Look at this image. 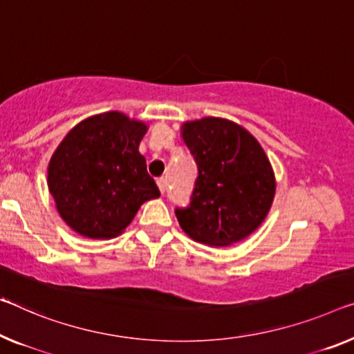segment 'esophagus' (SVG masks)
Listing matches in <instances>:
<instances>
[{
  "label": "esophagus",
  "mask_w": 354,
  "mask_h": 354,
  "mask_svg": "<svg viewBox=\"0 0 354 354\" xmlns=\"http://www.w3.org/2000/svg\"><path fill=\"white\" fill-rule=\"evenodd\" d=\"M156 185H158L160 192H161V193H165V189H166V178H165V177L156 178Z\"/></svg>",
  "instance_id": "1"
}]
</instances>
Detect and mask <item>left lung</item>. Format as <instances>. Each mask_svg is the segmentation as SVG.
<instances>
[{"instance_id":"left-lung-1","label":"left lung","mask_w":354,"mask_h":354,"mask_svg":"<svg viewBox=\"0 0 354 354\" xmlns=\"http://www.w3.org/2000/svg\"><path fill=\"white\" fill-rule=\"evenodd\" d=\"M183 140L198 165L187 207H176L182 230L205 245H231L268 215L275 178L263 147L247 129L207 117L183 124Z\"/></svg>"}]
</instances>
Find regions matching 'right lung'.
<instances>
[{"label":"right lung","mask_w":354,"mask_h":354,"mask_svg":"<svg viewBox=\"0 0 354 354\" xmlns=\"http://www.w3.org/2000/svg\"><path fill=\"white\" fill-rule=\"evenodd\" d=\"M144 123L106 112L79 123L48 165V189L58 214L91 239L118 236L160 189L147 172L139 142Z\"/></svg>","instance_id":"add662e5"}]
</instances>
